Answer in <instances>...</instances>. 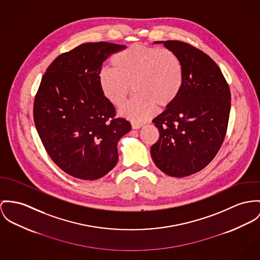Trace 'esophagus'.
<instances>
[{"mask_svg": "<svg viewBox=\"0 0 260 260\" xmlns=\"http://www.w3.org/2000/svg\"><path fill=\"white\" fill-rule=\"evenodd\" d=\"M132 127H133L134 129H139V128L141 127V124H140V123H136V122H133V123H132Z\"/></svg>", "mask_w": 260, "mask_h": 260, "instance_id": "obj_1", "label": "esophagus"}]
</instances>
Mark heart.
Returning a JSON list of instances; mask_svg holds the SVG:
<instances>
[{"mask_svg":"<svg viewBox=\"0 0 260 260\" xmlns=\"http://www.w3.org/2000/svg\"><path fill=\"white\" fill-rule=\"evenodd\" d=\"M111 63L113 68L99 72L101 91L113 106L121 108L135 89L138 94L120 111L129 120L143 122L151 118L157 105L167 107L179 95L183 66L167 48L133 44L116 53Z\"/></svg>","mask_w":260,"mask_h":260,"instance_id":"heart-1","label":"heart"}]
</instances>
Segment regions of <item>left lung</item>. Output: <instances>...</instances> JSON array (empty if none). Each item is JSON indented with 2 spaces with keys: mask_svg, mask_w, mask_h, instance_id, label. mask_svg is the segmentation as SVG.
Listing matches in <instances>:
<instances>
[{
  "mask_svg": "<svg viewBox=\"0 0 260 260\" xmlns=\"http://www.w3.org/2000/svg\"><path fill=\"white\" fill-rule=\"evenodd\" d=\"M173 51L183 66L179 95L152 122L159 139L151 148L153 162L165 174L186 177L204 169L220 150L226 134L231 91L219 66L193 45L155 41Z\"/></svg>",
  "mask_w": 260,
  "mask_h": 260,
  "instance_id": "left-lung-1",
  "label": "left lung"
}]
</instances>
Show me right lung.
Here are the masks:
<instances>
[{"label": "right lung", "instance_id": "obj_1", "mask_svg": "<svg viewBox=\"0 0 260 260\" xmlns=\"http://www.w3.org/2000/svg\"><path fill=\"white\" fill-rule=\"evenodd\" d=\"M125 45L87 42L60 54L42 76L34 120L42 144L65 173L82 180L105 176L119 159L118 141L129 121L116 118L100 89L103 62Z\"/></svg>", "mask_w": 260, "mask_h": 260}]
</instances>
